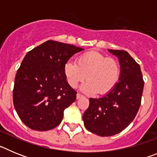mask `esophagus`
I'll return each instance as SVG.
<instances>
[{"label": "esophagus", "instance_id": "obj_1", "mask_svg": "<svg viewBox=\"0 0 157 157\" xmlns=\"http://www.w3.org/2000/svg\"><path fill=\"white\" fill-rule=\"evenodd\" d=\"M81 98H83V95H82V94H76V98H77V99H80Z\"/></svg>", "mask_w": 157, "mask_h": 157}]
</instances>
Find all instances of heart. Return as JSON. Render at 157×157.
Wrapping results in <instances>:
<instances>
[{
  "label": "heart",
  "mask_w": 157,
  "mask_h": 157,
  "mask_svg": "<svg viewBox=\"0 0 157 157\" xmlns=\"http://www.w3.org/2000/svg\"><path fill=\"white\" fill-rule=\"evenodd\" d=\"M63 73L71 87L76 88L86 78L82 90L87 94H105L112 91L121 75L119 62L96 51H90L80 55L77 63L68 60L63 66Z\"/></svg>",
  "instance_id": "heart-1"
}]
</instances>
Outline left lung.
Masks as SVG:
<instances>
[{"label":"left lung","mask_w":157,"mask_h":157,"mask_svg":"<svg viewBox=\"0 0 157 157\" xmlns=\"http://www.w3.org/2000/svg\"><path fill=\"white\" fill-rule=\"evenodd\" d=\"M117 56L121 68L120 82L100 98H90L83 114L86 128L102 137L115 135L134 120L141 105L144 81L139 64L124 50L109 49Z\"/></svg>","instance_id":"1"}]
</instances>
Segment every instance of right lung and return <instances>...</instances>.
<instances>
[{
    "label": "right lung",
    "instance_id": "1",
    "mask_svg": "<svg viewBox=\"0 0 157 157\" xmlns=\"http://www.w3.org/2000/svg\"><path fill=\"white\" fill-rule=\"evenodd\" d=\"M82 50L48 40L25 56L15 78L13 104L29 128L45 131L61 123L63 111L75 102L77 94L67 82L63 66Z\"/></svg>",
    "mask_w": 157,
    "mask_h": 157
}]
</instances>
